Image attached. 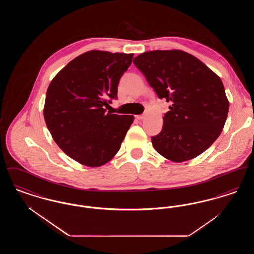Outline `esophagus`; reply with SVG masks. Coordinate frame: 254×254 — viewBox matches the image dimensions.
<instances>
[{
	"mask_svg": "<svg viewBox=\"0 0 254 254\" xmlns=\"http://www.w3.org/2000/svg\"><path fill=\"white\" fill-rule=\"evenodd\" d=\"M135 117H136V119H138V120H143V119L145 118V115H136Z\"/></svg>",
	"mask_w": 254,
	"mask_h": 254,
	"instance_id": "esophagus-1",
	"label": "esophagus"
}]
</instances>
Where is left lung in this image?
Masks as SVG:
<instances>
[{"mask_svg": "<svg viewBox=\"0 0 254 254\" xmlns=\"http://www.w3.org/2000/svg\"><path fill=\"white\" fill-rule=\"evenodd\" d=\"M133 63L158 97L172 103L163 117L162 131L151 137L158 153L176 163L203 153L228 117L230 103L220 77L178 49L146 51Z\"/></svg>", "mask_w": 254, "mask_h": 254, "instance_id": "8db88e82", "label": "left lung"}]
</instances>
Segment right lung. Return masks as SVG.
<instances>
[{"label":"right lung","instance_id":"add662e5","mask_svg":"<svg viewBox=\"0 0 254 254\" xmlns=\"http://www.w3.org/2000/svg\"><path fill=\"white\" fill-rule=\"evenodd\" d=\"M133 54L91 50L69 62L49 84L44 117L55 143L86 167L105 165L116 155L134 120L107 112Z\"/></svg>","mask_w":254,"mask_h":254}]
</instances>
